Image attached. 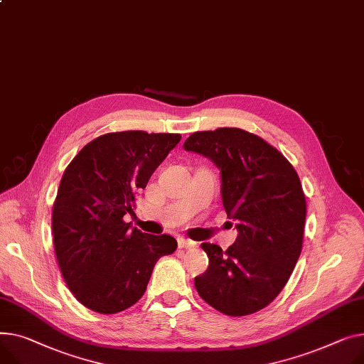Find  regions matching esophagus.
<instances>
[{
  "instance_id": "esophagus-1",
  "label": "esophagus",
  "mask_w": 364,
  "mask_h": 364,
  "mask_svg": "<svg viewBox=\"0 0 364 364\" xmlns=\"http://www.w3.org/2000/svg\"><path fill=\"white\" fill-rule=\"evenodd\" d=\"M195 246H196L195 241H191L188 238H178V247L180 249H191V247H195Z\"/></svg>"
}]
</instances>
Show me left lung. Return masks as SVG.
I'll return each mask as SVG.
<instances>
[{"mask_svg": "<svg viewBox=\"0 0 364 364\" xmlns=\"http://www.w3.org/2000/svg\"><path fill=\"white\" fill-rule=\"evenodd\" d=\"M183 148L220 168L223 203L238 231L225 252L202 243L209 266L195 287L218 311L252 314L275 300L301 253L306 198L300 178L279 151L241 129L196 132Z\"/></svg>", "mask_w": 364, "mask_h": 364, "instance_id": "left-lung-1", "label": "left lung"}]
</instances>
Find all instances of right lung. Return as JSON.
Segmentation results:
<instances>
[{
	"label": "right lung",
	"instance_id": "1",
	"mask_svg": "<svg viewBox=\"0 0 364 364\" xmlns=\"http://www.w3.org/2000/svg\"><path fill=\"white\" fill-rule=\"evenodd\" d=\"M181 136L119 132L96 137L63 174L53 208L54 249L70 291L87 309L112 314L146 291L171 235L146 234L124 221L137 193Z\"/></svg>",
	"mask_w": 364,
	"mask_h": 364
}]
</instances>
